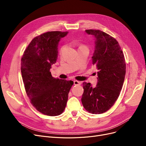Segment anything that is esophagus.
I'll list each match as a JSON object with an SVG mask.
<instances>
[{
  "label": "esophagus",
  "instance_id": "34e87169",
  "mask_svg": "<svg viewBox=\"0 0 146 146\" xmlns=\"http://www.w3.org/2000/svg\"><path fill=\"white\" fill-rule=\"evenodd\" d=\"M81 84V82L78 80H74V85H80Z\"/></svg>",
  "mask_w": 146,
  "mask_h": 146
}]
</instances>
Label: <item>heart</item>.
<instances>
[{"label":"heart","instance_id":"b5f03b06","mask_svg":"<svg viewBox=\"0 0 146 146\" xmlns=\"http://www.w3.org/2000/svg\"><path fill=\"white\" fill-rule=\"evenodd\" d=\"M62 50H63V48H61V50H60V52H61V51H62Z\"/></svg>","mask_w":146,"mask_h":146}]
</instances>
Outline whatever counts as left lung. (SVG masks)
Masks as SVG:
<instances>
[{"label": "left lung", "instance_id": "left-lung-1", "mask_svg": "<svg viewBox=\"0 0 146 146\" xmlns=\"http://www.w3.org/2000/svg\"><path fill=\"white\" fill-rule=\"evenodd\" d=\"M86 33L95 38L92 64L98 72L95 88L90 83H83L82 103L85 109L93 114L109 110L119 95L123 85L126 64L124 54L118 41L100 30L87 29Z\"/></svg>", "mask_w": 146, "mask_h": 146}]
</instances>
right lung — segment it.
I'll return each mask as SVG.
<instances>
[{"instance_id":"right-lung-1","label":"right lung","mask_w":146,"mask_h":146,"mask_svg":"<svg viewBox=\"0 0 146 146\" xmlns=\"http://www.w3.org/2000/svg\"><path fill=\"white\" fill-rule=\"evenodd\" d=\"M68 32L50 31L31 41L21 58V73L27 96L34 108L48 116L61 114L73 82L56 79L50 71L56 63L58 44Z\"/></svg>"}]
</instances>
